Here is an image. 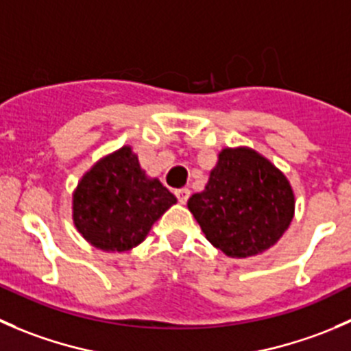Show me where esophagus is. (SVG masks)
I'll use <instances>...</instances> for the list:
<instances>
[{
	"instance_id": "obj_1",
	"label": "esophagus",
	"mask_w": 351,
	"mask_h": 351,
	"mask_svg": "<svg viewBox=\"0 0 351 351\" xmlns=\"http://www.w3.org/2000/svg\"><path fill=\"white\" fill-rule=\"evenodd\" d=\"M176 196L177 199H179V203H187V199H189L191 196V191L187 189V187H182V189H177L176 191Z\"/></svg>"
}]
</instances>
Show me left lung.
I'll use <instances>...</instances> for the list:
<instances>
[{
    "label": "left lung",
    "mask_w": 351,
    "mask_h": 351,
    "mask_svg": "<svg viewBox=\"0 0 351 351\" xmlns=\"http://www.w3.org/2000/svg\"><path fill=\"white\" fill-rule=\"evenodd\" d=\"M187 208L215 247L249 258L278 242L293 218L295 197L289 179L258 152L225 148Z\"/></svg>",
    "instance_id": "obj_1"
}]
</instances>
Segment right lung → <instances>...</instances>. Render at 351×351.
Wrapping results in <instances>:
<instances>
[{"instance_id": "1", "label": "right lung", "mask_w": 351, "mask_h": 351, "mask_svg": "<svg viewBox=\"0 0 351 351\" xmlns=\"http://www.w3.org/2000/svg\"><path fill=\"white\" fill-rule=\"evenodd\" d=\"M158 179H148L131 147L97 162L73 194V221L102 251H130L176 203Z\"/></svg>"}]
</instances>
